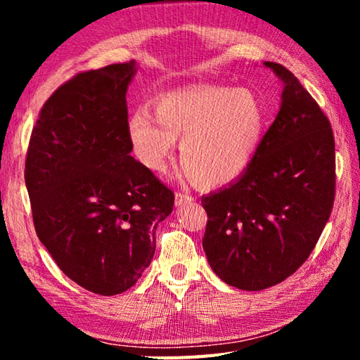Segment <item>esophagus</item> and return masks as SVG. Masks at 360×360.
I'll list each match as a JSON object with an SVG mask.
<instances>
[{"label": "esophagus", "instance_id": "1", "mask_svg": "<svg viewBox=\"0 0 360 360\" xmlns=\"http://www.w3.org/2000/svg\"><path fill=\"white\" fill-rule=\"evenodd\" d=\"M192 202H193V198L191 197V195L181 193V192L174 195V205L176 206H182V205H187V203H192Z\"/></svg>", "mask_w": 360, "mask_h": 360}]
</instances>
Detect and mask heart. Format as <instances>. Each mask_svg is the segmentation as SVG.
<instances>
[{
  "label": "heart",
  "mask_w": 360,
  "mask_h": 360,
  "mask_svg": "<svg viewBox=\"0 0 360 360\" xmlns=\"http://www.w3.org/2000/svg\"><path fill=\"white\" fill-rule=\"evenodd\" d=\"M265 114L251 90L200 85L158 96L154 115L139 108L127 120L136 160L154 173L165 172L174 141L179 163L198 188L238 179L251 167L264 136Z\"/></svg>",
  "instance_id": "obj_1"
}]
</instances>
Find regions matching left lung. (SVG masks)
<instances>
[{
	"label": "left lung",
	"mask_w": 360,
	"mask_h": 360,
	"mask_svg": "<svg viewBox=\"0 0 360 360\" xmlns=\"http://www.w3.org/2000/svg\"><path fill=\"white\" fill-rule=\"evenodd\" d=\"M283 82L281 106L238 179L202 198L203 249L233 288L262 290L300 268L330 217L335 139L330 122L298 79L265 62Z\"/></svg>",
	"instance_id": "left-lung-1"
}]
</instances>
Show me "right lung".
I'll list each match as a JSON object with an SVG mask.
<instances>
[{"instance_id": "obj_1", "label": "right lung", "mask_w": 360, "mask_h": 360, "mask_svg": "<svg viewBox=\"0 0 360 360\" xmlns=\"http://www.w3.org/2000/svg\"><path fill=\"white\" fill-rule=\"evenodd\" d=\"M135 60L79 72L51 95L30 138L25 184L38 238L66 276L100 295L150 265L174 195L130 155Z\"/></svg>"}]
</instances>
